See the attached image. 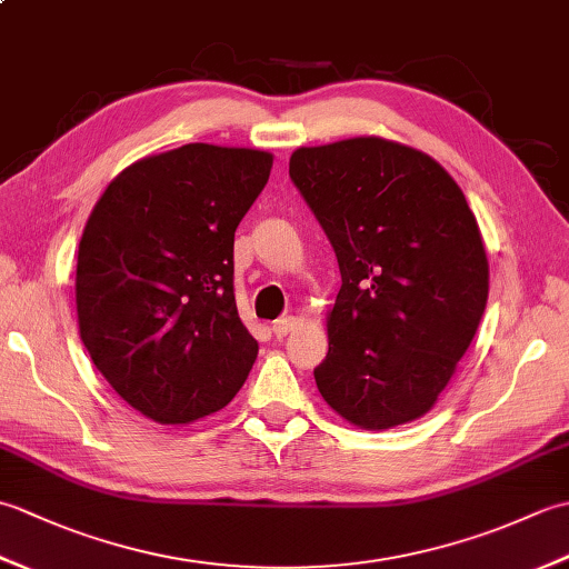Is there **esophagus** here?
I'll return each mask as SVG.
<instances>
[{
	"label": "esophagus",
	"instance_id": "esophagus-1",
	"mask_svg": "<svg viewBox=\"0 0 569 569\" xmlns=\"http://www.w3.org/2000/svg\"><path fill=\"white\" fill-rule=\"evenodd\" d=\"M298 325V318H293V316H286V318H278L276 322H273V335L278 337V340H281V337H286L288 332H291L293 328Z\"/></svg>",
	"mask_w": 569,
	"mask_h": 569
}]
</instances>
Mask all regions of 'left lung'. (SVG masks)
Wrapping results in <instances>:
<instances>
[{"label": "left lung", "instance_id": "1", "mask_svg": "<svg viewBox=\"0 0 569 569\" xmlns=\"http://www.w3.org/2000/svg\"><path fill=\"white\" fill-rule=\"evenodd\" d=\"M342 288L316 383L337 413L386 430L428 413L485 316L489 263L465 192L428 153L357 137L291 156Z\"/></svg>", "mask_w": 569, "mask_h": 569}]
</instances>
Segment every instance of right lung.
Returning a JSON list of instances; mask_svg holds the SVG:
<instances>
[{
  "mask_svg": "<svg viewBox=\"0 0 569 569\" xmlns=\"http://www.w3.org/2000/svg\"><path fill=\"white\" fill-rule=\"evenodd\" d=\"M273 156L212 143L149 156L94 204L78 249L82 345L124 401L163 426L224 408L259 345L234 300V232Z\"/></svg>",
  "mask_w": 569,
  "mask_h": 569,
  "instance_id": "1",
  "label": "right lung"
}]
</instances>
